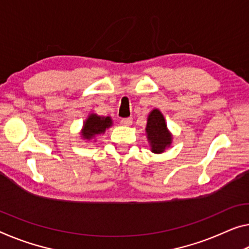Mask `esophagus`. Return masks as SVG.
Here are the masks:
<instances>
[{
  "mask_svg": "<svg viewBox=\"0 0 249 249\" xmlns=\"http://www.w3.org/2000/svg\"><path fill=\"white\" fill-rule=\"evenodd\" d=\"M120 124H124V125H131L132 124V119H131V118H124V119H121Z\"/></svg>",
  "mask_w": 249,
  "mask_h": 249,
  "instance_id": "esophagus-1",
  "label": "esophagus"
}]
</instances>
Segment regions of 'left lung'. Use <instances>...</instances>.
Segmentation results:
<instances>
[{
	"label": "left lung",
	"mask_w": 249,
	"mask_h": 249,
	"mask_svg": "<svg viewBox=\"0 0 249 249\" xmlns=\"http://www.w3.org/2000/svg\"><path fill=\"white\" fill-rule=\"evenodd\" d=\"M146 136L154 154H162L173 143V133L167 127V122L159 109L151 110L147 118Z\"/></svg>",
	"instance_id": "1"
}]
</instances>
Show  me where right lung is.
I'll return each mask as SVG.
<instances>
[{"mask_svg": "<svg viewBox=\"0 0 249 249\" xmlns=\"http://www.w3.org/2000/svg\"><path fill=\"white\" fill-rule=\"evenodd\" d=\"M113 124L111 117H101L97 113H90L83 122L80 137L82 140L91 141L100 135H103L107 129H109Z\"/></svg>", "mask_w": 249, "mask_h": 249, "instance_id": "obj_1", "label": "right lung"}]
</instances>
